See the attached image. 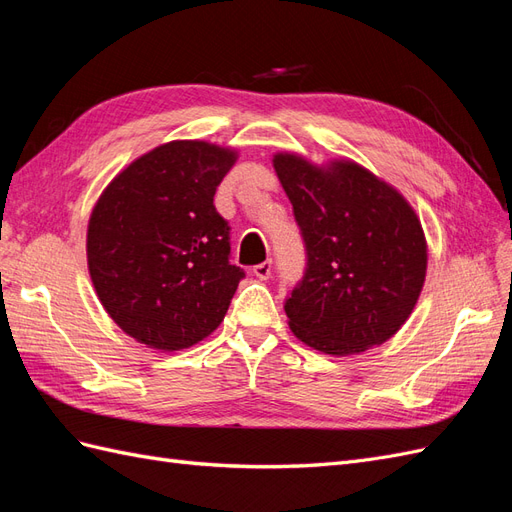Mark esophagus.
Returning a JSON list of instances; mask_svg holds the SVG:
<instances>
[{"label": "esophagus", "mask_w": 512, "mask_h": 512, "mask_svg": "<svg viewBox=\"0 0 512 512\" xmlns=\"http://www.w3.org/2000/svg\"><path fill=\"white\" fill-rule=\"evenodd\" d=\"M254 275L258 277V280H269V275H271V260H265V262H260V265H256V267H254Z\"/></svg>", "instance_id": "obj_1"}]
</instances>
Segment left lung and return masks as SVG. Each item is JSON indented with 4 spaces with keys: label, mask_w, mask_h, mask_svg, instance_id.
I'll list each match as a JSON object with an SVG mask.
<instances>
[{
    "label": "left lung",
    "mask_w": 512,
    "mask_h": 512,
    "mask_svg": "<svg viewBox=\"0 0 512 512\" xmlns=\"http://www.w3.org/2000/svg\"><path fill=\"white\" fill-rule=\"evenodd\" d=\"M273 168L307 252L303 280L284 305L292 333L333 356L384 344L404 327L425 284L418 215L399 190L352 160L318 166L280 151Z\"/></svg>",
    "instance_id": "left-lung-1"
}]
</instances>
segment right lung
Returning <instances> with one entry per match:
<instances>
[{
    "label": "right lung",
    "mask_w": 512,
    "mask_h": 512,
    "mask_svg": "<svg viewBox=\"0 0 512 512\" xmlns=\"http://www.w3.org/2000/svg\"><path fill=\"white\" fill-rule=\"evenodd\" d=\"M237 158L207 141H170L123 168L94 205L91 282L138 344L183 350L224 320L245 273L228 262L230 228L213 196Z\"/></svg>",
    "instance_id": "add662e5"
}]
</instances>
